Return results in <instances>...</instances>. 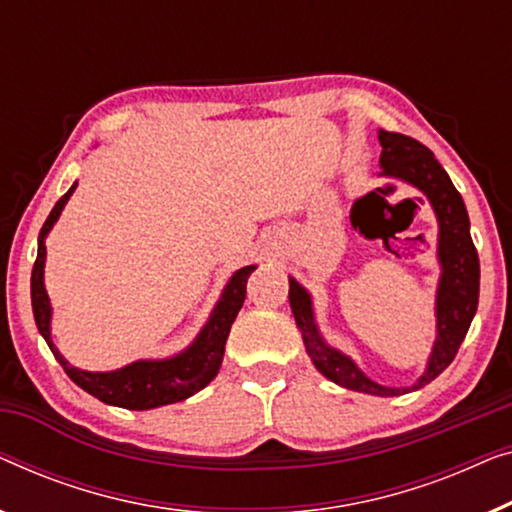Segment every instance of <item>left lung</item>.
<instances>
[{
  "instance_id": "1",
  "label": "left lung",
  "mask_w": 512,
  "mask_h": 512,
  "mask_svg": "<svg viewBox=\"0 0 512 512\" xmlns=\"http://www.w3.org/2000/svg\"><path fill=\"white\" fill-rule=\"evenodd\" d=\"M379 143L383 147L379 159L383 168L381 177H395V180L411 184L420 194H425L436 214V224H439L436 258H439L441 265V277L439 286H436L434 302L436 339L432 353L427 358L425 372L416 383L406 385V388H388V385L372 381L346 353L325 342L316 325L311 295L293 277H288V300H291L295 325L302 332L307 355L325 379L355 392H367V395L376 397H397L432 383L455 360L457 348L464 342L478 309L480 263L478 251L471 240L466 205L455 184L450 182L446 170L434 159L432 150H427L425 145L409 136L383 129H379Z\"/></svg>"
}]
</instances>
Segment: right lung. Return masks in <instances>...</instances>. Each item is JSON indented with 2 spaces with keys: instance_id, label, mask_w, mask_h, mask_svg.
Instances as JSON below:
<instances>
[{
  "instance_id": "obj_1",
  "label": "right lung",
  "mask_w": 512,
  "mask_h": 512,
  "mask_svg": "<svg viewBox=\"0 0 512 512\" xmlns=\"http://www.w3.org/2000/svg\"><path fill=\"white\" fill-rule=\"evenodd\" d=\"M76 187L78 182H73L71 189L59 198L39 233V254H36L32 270V309L41 337L46 339L50 351H53L59 365L64 367V372L69 374V379L85 392H90L92 397L101 399L103 404L122 406V409L131 411H147L196 395L219 372L228 332H231L235 316L242 309L244 295H247V279L256 270V265H244V268L233 272L201 332L184 351L161 360H136L131 365L113 369V372H87V369L73 367L53 342V330H50L53 307H50L43 270H46V238L53 231L59 214L69 203Z\"/></svg>"
}]
</instances>
